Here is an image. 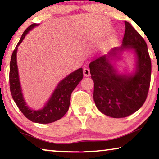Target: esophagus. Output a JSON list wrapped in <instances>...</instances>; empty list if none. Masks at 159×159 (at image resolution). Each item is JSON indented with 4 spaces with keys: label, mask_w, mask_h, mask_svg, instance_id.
Masks as SVG:
<instances>
[{
    "label": "esophagus",
    "mask_w": 159,
    "mask_h": 159,
    "mask_svg": "<svg viewBox=\"0 0 159 159\" xmlns=\"http://www.w3.org/2000/svg\"><path fill=\"white\" fill-rule=\"evenodd\" d=\"M83 74H84L85 76H90V69L88 68H84L83 69Z\"/></svg>",
    "instance_id": "esophagus-1"
}]
</instances>
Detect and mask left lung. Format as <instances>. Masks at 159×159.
<instances>
[{
    "mask_svg": "<svg viewBox=\"0 0 159 159\" xmlns=\"http://www.w3.org/2000/svg\"><path fill=\"white\" fill-rule=\"evenodd\" d=\"M125 26L121 46L112 48L89 64L97 108L102 114L116 118L128 116L143 105L152 73L146 42L130 23L125 21ZM126 52L133 54L134 69L131 72H120L117 62Z\"/></svg>",
    "mask_w": 159,
    "mask_h": 159,
    "instance_id": "obj_1",
    "label": "left lung"
}]
</instances>
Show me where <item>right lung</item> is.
<instances>
[{
    "instance_id": "1",
    "label": "right lung",
    "mask_w": 159,
    "mask_h": 159,
    "mask_svg": "<svg viewBox=\"0 0 159 159\" xmlns=\"http://www.w3.org/2000/svg\"><path fill=\"white\" fill-rule=\"evenodd\" d=\"M40 24H33L26 29L13 51L10 66V88L13 99L23 114L31 121L37 123H50L62 118L69 110L71 95L83 79V69H78L60 80L50 98L41 109H34L27 105L24 98L17 62L18 46L25 36Z\"/></svg>"
}]
</instances>
